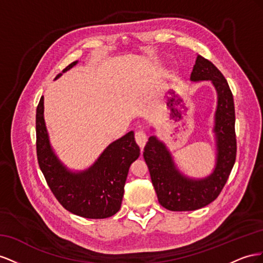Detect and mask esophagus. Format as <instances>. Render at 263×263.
<instances>
[{"instance_id": "obj_1", "label": "esophagus", "mask_w": 263, "mask_h": 263, "mask_svg": "<svg viewBox=\"0 0 263 263\" xmlns=\"http://www.w3.org/2000/svg\"><path fill=\"white\" fill-rule=\"evenodd\" d=\"M136 141H137L138 145L141 148L144 147V145L146 144L147 137H146V134H145V132L143 130H139V131L136 132Z\"/></svg>"}]
</instances>
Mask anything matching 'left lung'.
<instances>
[{
	"label": "left lung",
	"instance_id": "8db88e82",
	"mask_svg": "<svg viewBox=\"0 0 263 263\" xmlns=\"http://www.w3.org/2000/svg\"><path fill=\"white\" fill-rule=\"evenodd\" d=\"M193 82L212 81L217 92L214 134L216 163L204 178L185 176L176 166L170 149L155 136L148 138L143 156L160 204L172 212L196 211L214 201L226 184L237 153L234 97L227 80L208 59L197 55L191 73Z\"/></svg>",
	"mask_w": 263,
	"mask_h": 263
}]
</instances>
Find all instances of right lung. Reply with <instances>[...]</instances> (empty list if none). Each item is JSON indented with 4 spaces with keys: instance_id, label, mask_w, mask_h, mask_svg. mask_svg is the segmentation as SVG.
I'll list each match as a JSON object with an SVG mask.
<instances>
[{
    "instance_id": "1",
    "label": "right lung",
    "mask_w": 263,
    "mask_h": 263,
    "mask_svg": "<svg viewBox=\"0 0 263 263\" xmlns=\"http://www.w3.org/2000/svg\"><path fill=\"white\" fill-rule=\"evenodd\" d=\"M77 63L67 66L63 72ZM36 149L40 167L57 200L68 212L90 219L108 218L119 212L130 165L140 155L134 133L130 131L110 143L87 170L70 171L50 145L44 119V97L36 110Z\"/></svg>"
}]
</instances>
